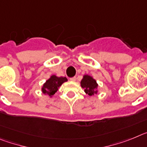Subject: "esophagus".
<instances>
[{
	"label": "esophagus",
	"instance_id": "34e87169",
	"mask_svg": "<svg viewBox=\"0 0 147 147\" xmlns=\"http://www.w3.org/2000/svg\"><path fill=\"white\" fill-rule=\"evenodd\" d=\"M70 81H75V80H76V77H72V78H69Z\"/></svg>",
	"mask_w": 147,
	"mask_h": 147
}]
</instances>
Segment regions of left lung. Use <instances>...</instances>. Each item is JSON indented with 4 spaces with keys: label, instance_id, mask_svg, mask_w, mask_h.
<instances>
[{
    "label": "left lung",
    "instance_id": "obj_1",
    "mask_svg": "<svg viewBox=\"0 0 147 147\" xmlns=\"http://www.w3.org/2000/svg\"><path fill=\"white\" fill-rule=\"evenodd\" d=\"M81 84V86L84 89V92L89 95H93L98 92L97 91L98 84L96 81L89 75H84Z\"/></svg>",
    "mask_w": 147,
    "mask_h": 147
}]
</instances>
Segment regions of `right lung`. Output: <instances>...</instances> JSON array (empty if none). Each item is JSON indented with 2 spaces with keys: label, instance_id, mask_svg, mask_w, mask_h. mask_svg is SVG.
<instances>
[{
  "label": "right lung",
  "instance_id": "1",
  "mask_svg": "<svg viewBox=\"0 0 147 147\" xmlns=\"http://www.w3.org/2000/svg\"><path fill=\"white\" fill-rule=\"evenodd\" d=\"M67 81V78L63 77H57L55 75H52V77L47 80L43 84L42 91L44 94H47L49 96H52L58 90V88L63 83Z\"/></svg>",
  "mask_w": 147,
  "mask_h": 147
}]
</instances>
